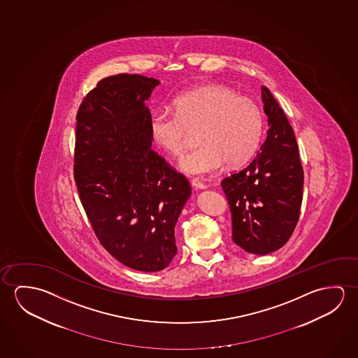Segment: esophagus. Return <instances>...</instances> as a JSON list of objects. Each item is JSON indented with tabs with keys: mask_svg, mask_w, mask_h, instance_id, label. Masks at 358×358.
I'll return each instance as SVG.
<instances>
[{
	"mask_svg": "<svg viewBox=\"0 0 358 358\" xmlns=\"http://www.w3.org/2000/svg\"><path fill=\"white\" fill-rule=\"evenodd\" d=\"M192 185H193L195 189H200V190L206 189V185H205L204 182H200L199 179H193V180H192Z\"/></svg>",
	"mask_w": 358,
	"mask_h": 358,
	"instance_id": "1",
	"label": "esophagus"
}]
</instances>
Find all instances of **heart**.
<instances>
[{
    "label": "heart",
    "mask_w": 358,
    "mask_h": 358,
    "mask_svg": "<svg viewBox=\"0 0 358 358\" xmlns=\"http://www.w3.org/2000/svg\"><path fill=\"white\" fill-rule=\"evenodd\" d=\"M176 110L155 112L150 133L158 147L179 157L189 147L193 131H200L201 147L179 163L187 176H208L225 164H244L262 141V110L251 99L227 87L206 85L187 92L176 99Z\"/></svg>",
    "instance_id": "obj_1"
}]
</instances>
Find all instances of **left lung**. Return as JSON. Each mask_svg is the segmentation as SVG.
Listing matches in <instances>:
<instances>
[{
	"label": "left lung",
	"mask_w": 358,
	"mask_h": 358,
	"mask_svg": "<svg viewBox=\"0 0 358 358\" xmlns=\"http://www.w3.org/2000/svg\"><path fill=\"white\" fill-rule=\"evenodd\" d=\"M266 139L244 169L222 180L233 219V240L250 254L282 248L300 216L303 171L299 147L284 110L262 87Z\"/></svg>",
	"instance_id": "1"
}]
</instances>
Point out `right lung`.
I'll list each match as a JSON object with an SVG mask.
<instances>
[{
    "label": "right lung",
    "instance_id": "add662e5",
    "mask_svg": "<svg viewBox=\"0 0 358 358\" xmlns=\"http://www.w3.org/2000/svg\"><path fill=\"white\" fill-rule=\"evenodd\" d=\"M160 82L141 74L101 80L77 113L74 180L96 238L144 273L176 256L174 229L192 187L152 150L148 99Z\"/></svg>",
    "mask_w": 358,
    "mask_h": 358
}]
</instances>
